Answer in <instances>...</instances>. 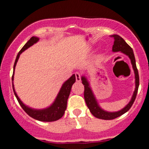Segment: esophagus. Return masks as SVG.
<instances>
[{
  "label": "esophagus",
  "mask_w": 149,
  "mask_h": 149,
  "mask_svg": "<svg viewBox=\"0 0 149 149\" xmlns=\"http://www.w3.org/2000/svg\"><path fill=\"white\" fill-rule=\"evenodd\" d=\"M75 76H76V81L78 82H80L81 81V74L79 72H76L75 73Z\"/></svg>",
  "instance_id": "esophagus-1"
}]
</instances>
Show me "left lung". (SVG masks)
<instances>
[{
    "instance_id": "obj_1",
    "label": "left lung",
    "mask_w": 149,
    "mask_h": 149,
    "mask_svg": "<svg viewBox=\"0 0 149 149\" xmlns=\"http://www.w3.org/2000/svg\"><path fill=\"white\" fill-rule=\"evenodd\" d=\"M111 37L114 39V45L112 47V51L114 52H123L124 54L127 55V56L130 58V61H131L132 65H133V68L134 70L135 75H136V89H135L134 93H133V97H132L131 100L128 104L121 109L120 111H118L116 112H108L106 111H104L101 108L99 107L97 104V101H96L95 98L94 97L92 91H91V88H90L88 83L87 82L86 79L84 77H82V84L84 86V100H85L86 104L87 107L89 109L91 113L94 115L96 118H99V119L102 120H113L115 118H118V117L121 116L124 113L129 110L130 107H132L133 104L134 103L135 100L136 98V95H137L138 90H139V71H138L137 67H136V59H135L134 53H133V49L130 47L126 43V42L123 40V38L119 35L117 34H113L111 35Z\"/></svg>"
}]
</instances>
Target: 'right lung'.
<instances>
[{"label":"right lung","mask_w":149,"mask_h":149,"mask_svg":"<svg viewBox=\"0 0 149 149\" xmlns=\"http://www.w3.org/2000/svg\"><path fill=\"white\" fill-rule=\"evenodd\" d=\"M38 40V37H31V39L29 40L24 45V46L22 48V49L19 51L17 56H16V61H15L14 63V65H13V76H12V81L13 80V74H14L15 66H16V63H17L18 60H19L20 54L22 53L23 51H24L25 49H27L28 47H29L30 46H31L32 45H34V43L37 42ZM75 82H76V76L73 74L68 80L66 81L65 83L63 84V86L61 87V91H60L59 94H58L55 102L52 104L49 107L45 109H41V110H37V109H31V108L25 106V105L22 102L20 99L18 97L17 94H16V91H15L14 90V88H13V89L15 96H16L19 104L21 105L22 109L25 111V112H26L27 115H29V116L31 117L32 118H34V119L43 122H52L58 120H59L60 118H61L63 116L66 109V107H67V102L69 95H70V89H71L72 85H73Z\"/></svg>","instance_id":"1"}]
</instances>
